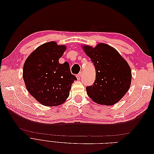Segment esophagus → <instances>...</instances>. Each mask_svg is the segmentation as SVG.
Returning <instances> with one entry per match:
<instances>
[{
  "instance_id": "obj_1",
  "label": "esophagus",
  "mask_w": 154,
  "mask_h": 154,
  "mask_svg": "<svg viewBox=\"0 0 154 154\" xmlns=\"http://www.w3.org/2000/svg\"><path fill=\"white\" fill-rule=\"evenodd\" d=\"M76 78H77V79H78V80H80V78H81V73L78 74V75L76 76Z\"/></svg>"
}]
</instances>
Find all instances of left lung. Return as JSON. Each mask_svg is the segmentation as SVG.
Instances as JSON below:
<instances>
[{
    "label": "left lung",
    "instance_id": "left-lung-1",
    "mask_svg": "<svg viewBox=\"0 0 154 154\" xmlns=\"http://www.w3.org/2000/svg\"><path fill=\"white\" fill-rule=\"evenodd\" d=\"M96 69L94 84L88 86V96L96 103L112 105L126 94L131 85L132 71L118 51L104 43L96 47L82 45Z\"/></svg>",
    "mask_w": 154,
    "mask_h": 154
}]
</instances>
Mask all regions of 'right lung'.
Masks as SVG:
<instances>
[{"mask_svg":"<svg viewBox=\"0 0 154 154\" xmlns=\"http://www.w3.org/2000/svg\"><path fill=\"white\" fill-rule=\"evenodd\" d=\"M66 48L53 41L45 43L32 51L24 64L22 75L27 90L44 106L63 103L77 80L68 62L59 63Z\"/></svg>","mask_w":154,"mask_h":154,"instance_id":"obj_1","label":"right lung"}]
</instances>
